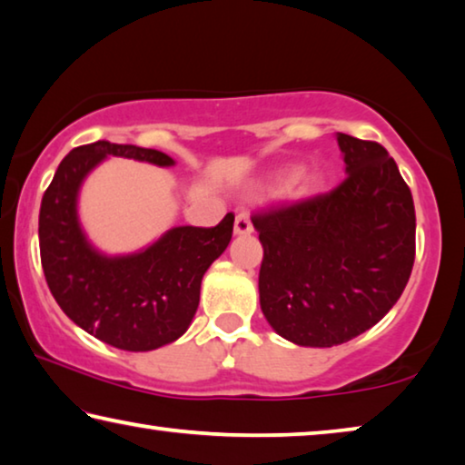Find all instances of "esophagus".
Here are the masks:
<instances>
[{
	"mask_svg": "<svg viewBox=\"0 0 465 465\" xmlns=\"http://www.w3.org/2000/svg\"><path fill=\"white\" fill-rule=\"evenodd\" d=\"M233 232L238 235H246V233H252V221H250V215L246 211H240L238 215H235V223H233Z\"/></svg>",
	"mask_w": 465,
	"mask_h": 465,
	"instance_id": "obj_1",
	"label": "esophagus"
}]
</instances>
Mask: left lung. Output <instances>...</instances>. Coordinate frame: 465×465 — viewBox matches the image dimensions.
<instances>
[{
	"label": "left lung",
	"instance_id": "1",
	"mask_svg": "<svg viewBox=\"0 0 465 465\" xmlns=\"http://www.w3.org/2000/svg\"><path fill=\"white\" fill-rule=\"evenodd\" d=\"M345 180L252 215L262 244L261 308L298 345L350 341L391 311L416 259L408 183L374 140L337 136Z\"/></svg>",
	"mask_w": 465,
	"mask_h": 465
}]
</instances>
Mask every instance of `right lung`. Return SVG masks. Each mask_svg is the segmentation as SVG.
<instances>
[{
	"mask_svg": "<svg viewBox=\"0 0 465 465\" xmlns=\"http://www.w3.org/2000/svg\"><path fill=\"white\" fill-rule=\"evenodd\" d=\"M107 154L173 165L165 153L136 144L99 140L72 149L41 201L43 272L62 311L86 333L120 350H157L193 322L203 275L230 244L233 215L227 213L215 227H173L144 252L103 256L80 230L76 194Z\"/></svg>",
	"mask_w": 465,
	"mask_h": 465,
	"instance_id": "right-lung-1",
	"label": "right lung"
}]
</instances>
